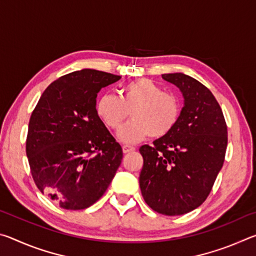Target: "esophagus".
<instances>
[{
	"label": "esophagus",
	"instance_id": "obj_1",
	"mask_svg": "<svg viewBox=\"0 0 256 256\" xmlns=\"http://www.w3.org/2000/svg\"><path fill=\"white\" fill-rule=\"evenodd\" d=\"M122 149H123L124 154H130V152H132V151H134L133 146H123Z\"/></svg>",
	"mask_w": 256,
	"mask_h": 256
}]
</instances>
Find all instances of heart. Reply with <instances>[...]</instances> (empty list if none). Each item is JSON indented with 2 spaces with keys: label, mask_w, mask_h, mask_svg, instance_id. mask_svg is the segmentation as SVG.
Instances as JSON below:
<instances>
[{
  "label": "heart",
  "mask_w": 256,
  "mask_h": 256,
  "mask_svg": "<svg viewBox=\"0 0 256 256\" xmlns=\"http://www.w3.org/2000/svg\"><path fill=\"white\" fill-rule=\"evenodd\" d=\"M120 98L102 94L97 102V114L106 126L118 131L130 112L132 120L120 128L118 138L136 144L148 136L154 140L166 138L174 131L182 115V102L174 94L164 92L150 79H138L120 88Z\"/></svg>",
  "instance_id": "b5f03b06"
}]
</instances>
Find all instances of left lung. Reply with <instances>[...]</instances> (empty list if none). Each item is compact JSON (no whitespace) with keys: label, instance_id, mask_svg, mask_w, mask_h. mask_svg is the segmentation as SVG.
<instances>
[{"label":"left lung","instance_id":"8db88e82","mask_svg":"<svg viewBox=\"0 0 256 256\" xmlns=\"http://www.w3.org/2000/svg\"><path fill=\"white\" fill-rule=\"evenodd\" d=\"M178 86L184 107L170 136L142 146V196L151 209L180 216L196 209L209 196L222 168L227 149V124L214 94L183 73L162 74Z\"/></svg>","mask_w":256,"mask_h":256}]
</instances>
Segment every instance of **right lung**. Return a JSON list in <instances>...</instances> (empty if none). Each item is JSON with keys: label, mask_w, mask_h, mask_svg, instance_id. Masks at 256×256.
<instances>
[{"label": "right lung", "mask_w": 256, "mask_h": 256, "mask_svg": "<svg viewBox=\"0 0 256 256\" xmlns=\"http://www.w3.org/2000/svg\"><path fill=\"white\" fill-rule=\"evenodd\" d=\"M120 79L92 68L68 73L47 86L30 116L26 152L34 182L63 209L97 202L122 162V146L96 110L97 94Z\"/></svg>", "instance_id": "right-lung-1"}]
</instances>
